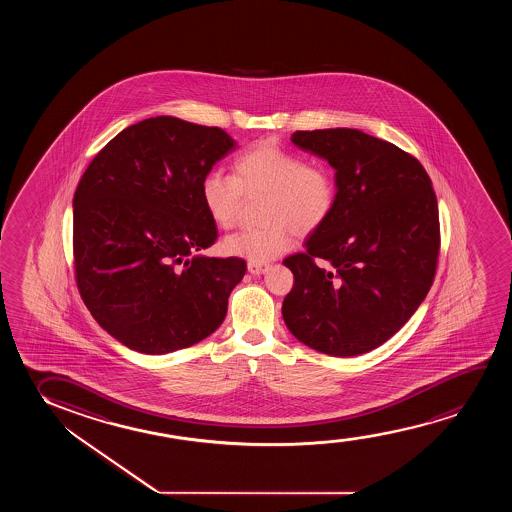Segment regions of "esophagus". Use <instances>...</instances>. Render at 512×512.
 Here are the masks:
<instances>
[{
    "label": "esophagus",
    "instance_id": "1",
    "mask_svg": "<svg viewBox=\"0 0 512 512\" xmlns=\"http://www.w3.org/2000/svg\"><path fill=\"white\" fill-rule=\"evenodd\" d=\"M269 266L267 264H255V262H248V273L253 276H260V274L266 273Z\"/></svg>",
    "mask_w": 512,
    "mask_h": 512
}]
</instances>
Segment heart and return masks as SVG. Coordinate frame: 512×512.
<instances>
[{
	"label": "heart",
	"instance_id": "obj_1",
	"mask_svg": "<svg viewBox=\"0 0 512 512\" xmlns=\"http://www.w3.org/2000/svg\"><path fill=\"white\" fill-rule=\"evenodd\" d=\"M234 176L208 171L201 182V201L211 220L229 229L238 220L243 194L266 196L260 220L264 227L234 232L224 250L255 264H266L294 245L297 236L318 231L336 206V182L329 169L306 164L301 155L260 141L234 159Z\"/></svg>",
	"mask_w": 512,
	"mask_h": 512
}]
</instances>
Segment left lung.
<instances>
[{"instance_id":"obj_1","label":"left lung","mask_w":512,"mask_h":512,"mask_svg":"<svg viewBox=\"0 0 512 512\" xmlns=\"http://www.w3.org/2000/svg\"><path fill=\"white\" fill-rule=\"evenodd\" d=\"M336 171V206L283 264L288 330L330 357H357L399 332L434 281L439 210L427 171L393 143L350 127L295 131Z\"/></svg>"}]
</instances>
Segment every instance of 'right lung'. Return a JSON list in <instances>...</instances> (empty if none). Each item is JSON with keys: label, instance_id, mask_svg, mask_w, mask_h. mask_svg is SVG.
<instances>
[{"label": "right lung", "instance_id": "obj_1", "mask_svg": "<svg viewBox=\"0 0 512 512\" xmlns=\"http://www.w3.org/2000/svg\"><path fill=\"white\" fill-rule=\"evenodd\" d=\"M236 145L220 127L161 115L124 129L85 169L73 197L78 290L129 350L189 348L224 322L246 262L199 253L218 238L201 182Z\"/></svg>", "mask_w": 512, "mask_h": 512}]
</instances>
